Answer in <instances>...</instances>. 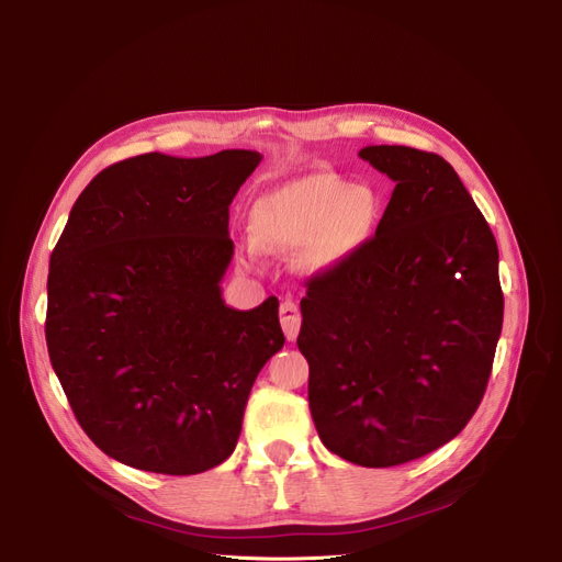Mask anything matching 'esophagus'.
I'll list each match as a JSON object with an SVG mask.
<instances>
[{
  "mask_svg": "<svg viewBox=\"0 0 562 562\" xmlns=\"http://www.w3.org/2000/svg\"><path fill=\"white\" fill-rule=\"evenodd\" d=\"M279 314H281V328H283L285 337L293 342V339H295L297 333H300V326H302V314H300L297 302H293V300L281 302Z\"/></svg>",
  "mask_w": 562,
  "mask_h": 562,
  "instance_id": "1",
  "label": "esophagus"
}]
</instances>
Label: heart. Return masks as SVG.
<instances>
[{"mask_svg":"<svg viewBox=\"0 0 562 562\" xmlns=\"http://www.w3.org/2000/svg\"><path fill=\"white\" fill-rule=\"evenodd\" d=\"M384 213L386 199L378 184L347 182L335 173H310L255 201L250 232L260 250L300 252L302 269L326 271L366 248Z\"/></svg>","mask_w":562,"mask_h":562,"instance_id":"b5f03b06","label":"heart"}]
</instances>
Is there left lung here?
Returning a JSON list of instances; mask_svg holds the SVG:
<instances>
[{"mask_svg":"<svg viewBox=\"0 0 562 562\" xmlns=\"http://www.w3.org/2000/svg\"><path fill=\"white\" fill-rule=\"evenodd\" d=\"M359 157L396 187L372 241L310 283L297 347L323 446L382 469L467 427L495 361L504 295L495 236L443 157L403 145Z\"/></svg>","mask_w":562,"mask_h":562,"instance_id":"8db88e82","label":"left lung"}]
</instances>
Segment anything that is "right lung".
<instances>
[{
    "label": "right lung",
    "mask_w": 562,
    "mask_h": 562,
    "mask_svg": "<svg viewBox=\"0 0 562 562\" xmlns=\"http://www.w3.org/2000/svg\"><path fill=\"white\" fill-rule=\"evenodd\" d=\"M252 149L112 164L48 265L46 347L81 429L133 469L192 475L234 452L255 378L285 337L279 300H223L229 203Z\"/></svg>",
    "instance_id": "add662e5"
}]
</instances>
